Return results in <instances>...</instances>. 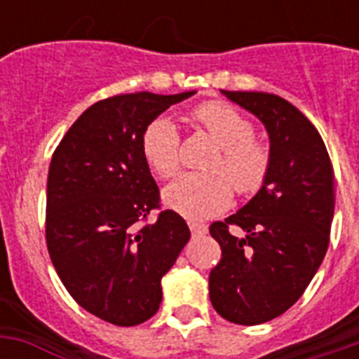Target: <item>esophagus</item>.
<instances>
[{
	"label": "esophagus",
	"mask_w": 359,
	"mask_h": 359,
	"mask_svg": "<svg viewBox=\"0 0 359 359\" xmlns=\"http://www.w3.org/2000/svg\"><path fill=\"white\" fill-rule=\"evenodd\" d=\"M188 227L194 235H207L208 227L205 224H197V222H188Z\"/></svg>",
	"instance_id": "1"
}]
</instances>
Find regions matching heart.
Returning a JSON list of instances; mask_svg holds the SVG:
<instances>
[{"mask_svg": "<svg viewBox=\"0 0 359 359\" xmlns=\"http://www.w3.org/2000/svg\"><path fill=\"white\" fill-rule=\"evenodd\" d=\"M194 119L218 143L219 154L210 173H180L165 188L163 205L190 219H205L224 212L233 201V186L242 196L261 190L270 168V151L253 135V126L229 104L208 102L196 109ZM143 156L160 177H169L180 163V134L177 124L162 115L143 132Z\"/></svg>", "mask_w": 359, "mask_h": 359, "instance_id": "1", "label": "heart"}]
</instances>
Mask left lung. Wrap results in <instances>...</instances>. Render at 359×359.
Masks as SVG:
<instances>
[{"label": "left lung", "instance_id": "1", "mask_svg": "<svg viewBox=\"0 0 359 359\" xmlns=\"http://www.w3.org/2000/svg\"><path fill=\"white\" fill-rule=\"evenodd\" d=\"M222 95L264 124L270 168L264 184L225 222L210 225L222 245L208 290L229 323L255 326L283 315L304 294L323 262L334 219V168L311 121L270 93ZM245 231L229 233V225Z\"/></svg>", "mask_w": 359, "mask_h": 359}]
</instances>
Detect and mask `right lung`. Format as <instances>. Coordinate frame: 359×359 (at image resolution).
Listing matches in <instances>:
<instances>
[{
    "label": "right lung",
    "mask_w": 359,
    "mask_h": 359,
    "mask_svg": "<svg viewBox=\"0 0 359 359\" xmlns=\"http://www.w3.org/2000/svg\"><path fill=\"white\" fill-rule=\"evenodd\" d=\"M196 95L130 93L93 104L55 149L48 171L46 244L55 272L86 311L115 326L149 320L162 278L190 240L173 210L137 229L160 191L143 156V132Z\"/></svg>",
    "instance_id": "add662e5"
}]
</instances>
